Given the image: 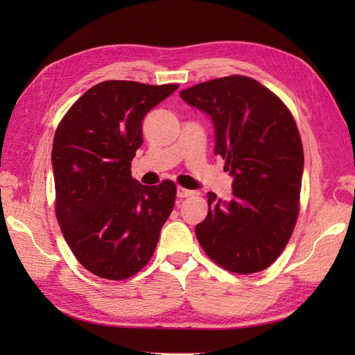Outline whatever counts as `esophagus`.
I'll return each instance as SVG.
<instances>
[{
    "instance_id": "1",
    "label": "esophagus",
    "mask_w": 355,
    "mask_h": 355,
    "mask_svg": "<svg viewBox=\"0 0 355 355\" xmlns=\"http://www.w3.org/2000/svg\"><path fill=\"white\" fill-rule=\"evenodd\" d=\"M191 195H193L192 191H187V189H184V187H182V186L177 187V197L178 198H187V197H191Z\"/></svg>"
}]
</instances>
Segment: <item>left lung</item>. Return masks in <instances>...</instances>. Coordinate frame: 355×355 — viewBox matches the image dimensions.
I'll list each match as a JSON object with an SVG mask.
<instances>
[{"label": "left lung", "mask_w": 355, "mask_h": 355, "mask_svg": "<svg viewBox=\"0 0 355 355\" xmlns=\"http://www.w3.org/2000/svg\"><path fill=\"white\" fill-rule=\"evenodd\" d=\"M180 96L212 119L215 155L233 177L229 201L207 193V216L195 227L198 243L233 273L266 270L299 214L304 148L296 122L276 94L247 76L202 82Z\"/></svg>", "instance_id": "1"}]
</instances>
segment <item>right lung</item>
I'll return each mask as SVG.
<instances>
[{
  "instance_id": "1",
  "label": "right lung",
  "mask_w": 355,
  "mask_h": 355,
  "mask_svg": "<svg viewBox=\"0 0 355 355\" xmlns=\"http://www.w3.org/2000/svg\"><path fill=\"white\" fill-rule=\"evenodd\" d=\"M177 84L105 80L73 103L51 149L56 218L76 259L93 275L120 281L153 256L177 187L143 186L131 162L143 143L141 122Z\"/></svg>"
}]
</instances>
